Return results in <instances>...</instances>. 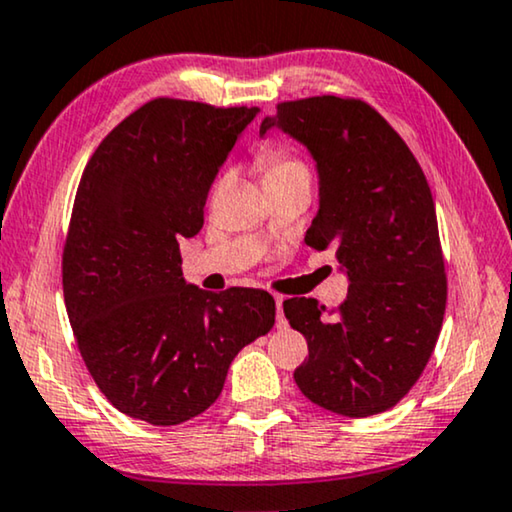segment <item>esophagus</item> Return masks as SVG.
I'll use <instances>...</instances> for the list:
<instances>
[{"label":"esophagus","mask_w":512,"mask_h":512,"mask_svg":"<svg viewBox=\"0 0 512 512\" xmlns=\"http://www.w3.org/2000/svg\"><path fill=\"white\" fill-rule=\"evenodd\" d=\"M276 311H278L276 325H278V327H285V318H283V297H276Z\"/></svg>","instance_id":"obj_1"}]
</instances>
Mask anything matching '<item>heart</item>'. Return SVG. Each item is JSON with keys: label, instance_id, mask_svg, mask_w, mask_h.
<instances>
[{"label": "heart", "instance_id": "heart-1", "mask_svg": "<svg viewBox=\"0 0 512 512\" xmlns=\"http://www.w3.org/2000/svg\"><path fill=\"white\" fill-rule=\"evenodd\" d=\"M260 166L267 175V185L285 180V177H309V168L304 166V161H299L295 154L283 147H269L267 152H262Z\"/></svg>", "mask_w": 512, "mask_h": 512}]
</instances>
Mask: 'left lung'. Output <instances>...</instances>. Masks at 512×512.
Returning <instances> with one entry per match:
<instances>
[{
    "label": "left lung",
    "mask_w": 512,
    "mask_h": 512,
    "mask_svg": "<svg viewBox=\"0 0 512 512\" xmlns=\"http://www.w3.org/2000/svg\"><path fill=\"white\" fill-rule=\"evenodd\" d=\"M278 128L309 149L318 213L304 241L332 250L349 281L337 311L311 297L283 302L309 344L295 370L306 398L360 419L386 412L417 384L447 304L445 260L431 187L405 140L363 100L318 95L281 102Z\"/></svg>",
    "instance_id": "1"
}]
</instances>
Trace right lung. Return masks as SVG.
<instances>
[{"mask_svg":"<svg viewBox=\"0 0 512 512\" xmlns=\"http://www.w3.org/2000/svg\"><path fill=\"white\" fill-rule=\"evenodd\" d=\"M257 112L156 98L86 163L63 252L65 306L88 372L128 417L152 426L199 417L236 353L274 327L269 292H206L185 281L180 257Z\"/></svg>","mask_w":512,"mask_h":512,"instance_id":"right-lung-1","label":"right lung"}]
</instances>
